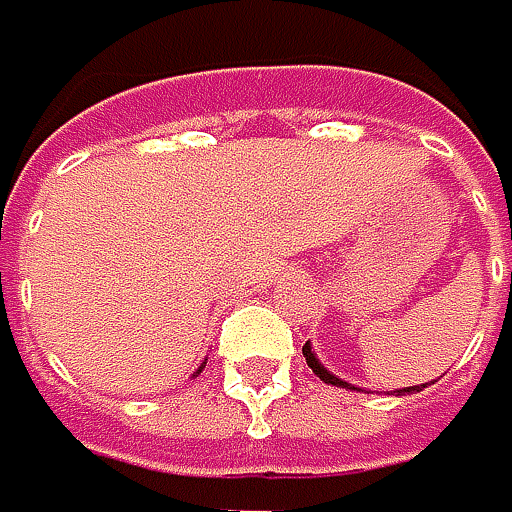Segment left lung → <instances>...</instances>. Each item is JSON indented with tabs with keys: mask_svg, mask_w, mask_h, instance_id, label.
Returning a JSON list of instances; mask_svg holds the SVG:
<instances>
[{
	"mask_svg": "<svg viewBox=\"0 0 512 512\" xmlns=\"http://www.w3.org/2000/svg\"><path fill=\"white\" fill-rule=\"evenodd\" d=\"M303 355H306V364L311 367V373H314V376H320V382L335 384V387H347V390H358L355 384L344 382V379H338L335 373H329V370L320 364V358L314 355V349H311L309 341H306V347H303ZM422 387H425V384H414V387H402V390H393V393H396V396H405V393H420Z\"/></svg>",
	"mask_w": 512,
	"mask_h": 512,
	"instance_id": "1",
	"label": "left lung"
}]
</instances>
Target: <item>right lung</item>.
Here are the masks:
<instances>
[{
    "label": "right lung",
    "instance_id": "1",
    "mask_svg": "<svg viewBox=\"0 0 512 512\" xmlns=\"http://www.w3.org/2000/svg\"><path fill=\"white\" fill-rule=\"evenodd\" d=\"M203 367H206V358H203V364H201V367H198V370H195V376H198V373H201Z\"/></svg>",
    "mask_w": 512,
    "mask_h": 512
}]
</instances>
